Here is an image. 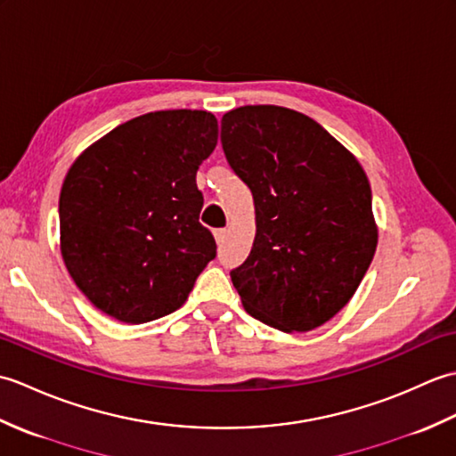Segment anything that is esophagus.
<instances>
[{
	"instance_id": "obj_1",
	"label": "esophagus",
	"mask_w": 456,
	"mask_h": 456,
	"mask_svg": "<svg viewBox=\"0 0 456 456\" xmlns=\"http://www.w3.org/2000/svg\"><path fill=\"white\" fill-rule=\"evenodd\" d=\"M213 235H216V240H217V245H221L223 240L227 239V229H216L213 231Z\"/></svg>"
}]
</instances>
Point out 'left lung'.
I'll return each mask as SVG.
<instances>
[{
  "mask_svg": "<svg viewBox=\"0 0 456 456\" xmlns=\"http://www.w3.org/2000/svg\"><path fill=\"white\" fill-rule=\"evenodd\" d=\"M221 144L256 211L253 250L231 270L233 286L258 322L312 331L348 304L374 258L366 174L317 121L278 105L223 115Z\"/></svg>",
  "mask_w": 456,
  "mask_h": 456,
  "instance_id": "8db88e82",
  "label": "left lung"
}]
</instances>
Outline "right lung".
Returning <instances> with one entry per match:
<instances>
[{"label": "right lung", "instance_id": "add662e5", "mask_svg": "<svg viewBox=\"0 0 456 456\" xmlns=\"http://www.w3.org/2000/svg\"><path fill=\"white\" fill-rule=\"evenodd\" d=\"M216 144V115L154 111L110 131L68 170L58 201L62 258L103 314L147 323L176 312L216 258L196 183Z\"/></svg>", "mask_w": 456, "mask_h": 456}]
</instances>
